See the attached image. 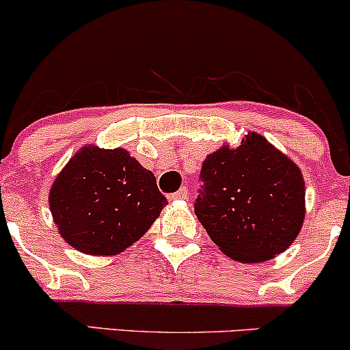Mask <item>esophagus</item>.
<instances>
[{
  "label": "esophagus",
  "instance_id": "1",
  "mask_svg": "<svg viewBox=\"0 0 350 350\" xmlns=\"http://www.w3.org/2000/svg\"><path fill=\"white\" fill-rule=\"evenodd\" d=\"M187 196H189L187 189H186V187H180L179 191H176L174 194L170 196V199H171V200H180V199H186Z\"/></svg>",
  "mask_w": 350,
  "mask_h": 350
}]
</instances>
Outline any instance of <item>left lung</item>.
Returning <instances> with one entry per match:
<instances>
[{
  "instance_id": "8db88e82",
  "label": "left lung",
  "mask_w": 350,
  "mask_h": 350,
  "mask_svg": "<svg viewBox=\"0 0 350 350\" xmlns=\"http://www.w3.org/2000/svg\"><path fill=\"white\" fill-rule=\"evenodd\" d=\"M194 212L228 258L260 263L295 242L306 215L303 172L293 159L250 131L202 163Z\"/></svg>"
}]
</instances>
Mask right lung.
<instances>
[{"mask_svg":"<svg viewBox=\"0 0 350 350\" xmlns=\"http://www.w3.org/2000/svg\"><path fill=\"white\" fill-rule=\"evenodd\" d=\"M166 204L154 174L130 152L97 144L80 148L49 191L60 237L95 256L118 255L138 242Z\"/></svg>","mask_w":350,"mask_h":350,"instance_id":"1","label":"right lung"}]
</instances>
